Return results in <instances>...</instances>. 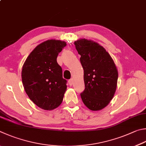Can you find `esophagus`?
Listing matches in <instances>:
<instances>
[{
  "label": "esophagus",
  "mask_w": 146,
  "mask_h": 146,
  "mask_svg": "<svg viewBox=\"0 0 146 146\" xmlns=\"http://www.w3.org/2000/svg\"><path fill=\"white\" fill-rule=\"evenodd\" d=\"M68 83H69V84L70 85V86H72L73 84V79L72 78L70 79V80H68Z\"/></svg>",
  "instance_id": "obj_1"
}]
</instances>
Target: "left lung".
Returning a JSON list of instances; mask_svg holds the SVG:
<instances>
[{"instance_id":"1","label":"left lung","mask_w":146,"mask_h":146,"mask_svg":"<svg viewBox=\"0 0 146 146\" xmlns=\"http://www.w3.org/2000/svg\"><path fill=\"white\" fill-rule=\"evenodd\" d=\"M84 68V91L80 94L84 105L96 111L107 106L115 94L117 68L106 50L96 42L81 39L74 43Z\"/></svg>"}]
</instances>
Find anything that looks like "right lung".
I'll use <instances>...</instances> for the list:
<instances>
[{"instance_id": "right-lung-1", "label": "right lung", "mask_w": 146, "mask_h": 146, "mask_svg": "<svg viewBox=\"0 0 146 146\" xmlns=\"http://www.w3.org/2000/svg\"><path fill=\"white\" fill-rule=\"evenodd\" d=\"M66 46L64 41L50 39L37 46L23 64L22 83L26 93L42 109L51 110L61 104L67 88L58 64V54Z\"/></svg>"}]
</instances>
